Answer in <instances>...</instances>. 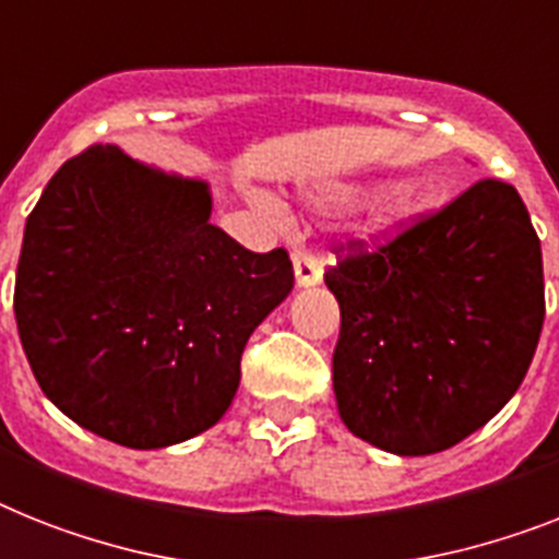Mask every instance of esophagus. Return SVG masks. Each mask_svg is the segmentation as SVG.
Segmentation results:
<instances>
[{"label":"esophagus","mask_w":559,"mask_h":559,"mask_svg":"<svg viewBox=\"0 0 559 559\" xmlns=\"http://www.w3.org/2000/svg\"><path fill=\"white\" fill-rule=\"evenodd\" d=\"M294 276H297L299 288H311V285L322 283V262L313 257L308 248H297L294 251Z\"/></svg>","instance_id":"1"}]
</instances>
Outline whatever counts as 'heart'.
<instances>
[{"mask_svg":"<svg viewBox=\"0 0 559 559\" xmlns=\"http://www.w3.org/2000/svg\"><path fill=\"white\" fill-rule=\"evenodd\" d=\"M340 191H320L317 200H334ZM435 207V193L417 182H394L373 191L359 214V230L371 239H391L417 225Z\"/></svg>","mask_w":559,"mask_h":559,"instance_id":"heart-1","label":"heart"}]
</instances>
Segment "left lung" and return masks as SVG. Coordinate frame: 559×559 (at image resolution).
Returning <instances> with one entry per match:
<instances>
[{"label":"left lung","mask_w":559,"mask_h":559,"mask_svg":"<svg viewBox=\"0 0 559 559\" xmlns=\"http://www.w3.org/2000/svg\"><path fill=\"white\" fill-rule=\"evenodd\" d=\"M340 302L334 394L354 437L437 454L509 403L537 352L543 251L518 188L479 179L377 251L325 271Z\"/></svg>","instance_id":"obj_1"}]
</instances>
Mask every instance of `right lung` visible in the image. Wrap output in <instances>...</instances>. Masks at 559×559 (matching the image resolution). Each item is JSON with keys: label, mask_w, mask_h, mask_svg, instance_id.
<instances>
[{"label": "right lung", "mask_w": 559, "mask_h": 559, "mask_svg": "<svg viewBox=\"0 0 559 559\" xmlns=\"http://www.w3.org/2000/svg\"><path fill=\"white\" fill-rule=\"evenodd\" d=\"M294 288L288 251L211 225V191L94 145L53 174L13 311L39 389L82 428L165 449L219 423L248 336Z\"/></svg>", "instance_id": "1"}]
</instances>
